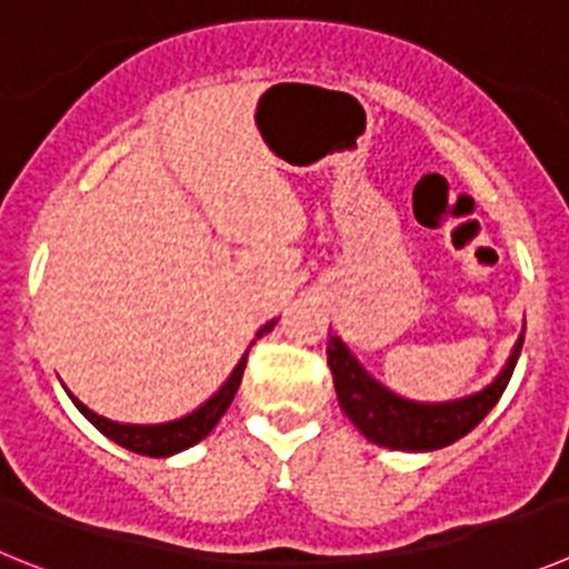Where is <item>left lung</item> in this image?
Masks as SVG:
<instances>
[{
  "instance_id": "1",
  "label": "left lung",
  "mask_w": 569,
  "mask_h": 569,
  "mask_svg": "<svg viewBox=\"0 0 569 569\" xmlns=\"http://www.w3.org/2000/svg\"><path fill=\"white\" fill-rule=\"evenodd\" d=\"M521 342H525V335L516 342L505 371L488 388L473 397L439 402V406L411 402V399H402L382 388L362 371V366L342 346L340 337H329L326 355H329V368L335 377L337 402H340L342 413L360 428L362 437L391 450H437L462 439L488 417L513 377Z\"/></svg>"
}]
</instances>
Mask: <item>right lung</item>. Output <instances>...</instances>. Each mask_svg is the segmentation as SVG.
Returning a JSON list of instances; mask_svg holds the SVG:
<instances>
[{"label":"right lung","instance_id":"right-lung-1","mask_svg":"<svg viewBox=\"0 0 569 569\" xmlns=\"http://www.w3.org/2000/svg\"><path fill=\"white\" fill-rule=\"evenodd\" d=\"M272 326L274 322L263 326V329H260V335L272 329ZM247 357H249V351H247ZM247 357L238 362V368H234L232 377H229L227 386H223L221 391L214 393L209 402H203L198 411H192L189 417L176 419V422L121 425V422H112V419H104V417H99V413H93L87 406H81L76 397H70V399H73L76 408H79V411L84 413V417L90 419V422H93L96 428L104 433V437H110L112 442H119L121 448L132 450V453H144V457H172V453H178V450L192 448L196 442H201V439L212 431L214 425H218V419L227 413V408L232 406L234 393H238L240 380H243Z\"/></svg>","mask_w":569,"mask_h":569}]
</instances>
